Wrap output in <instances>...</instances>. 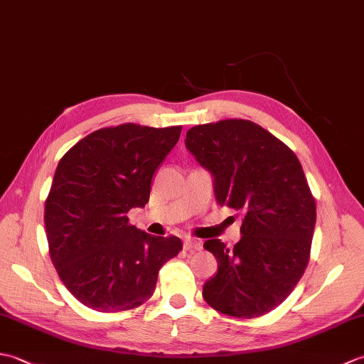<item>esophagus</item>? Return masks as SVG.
Instances as JSON below:
<instances>
[{
	"label": "esophagus",
	"mask_w": 364,
	"mask_h": 364,
	"mask_svg": "<svg viewBox=\"0 0 364 364\" xmlns=\"http://www.w3.org/2000/svg\"><path fill=\"white\" fill-rule=\"evenodd\" d=\"M184 249L189 250V252L200 250V249H202V242L197 241V239L186 237V239H184Z\"/></svg>",
	"instance_id": "obj_1"
}]
</instances>
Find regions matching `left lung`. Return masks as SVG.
<instances>
[{"label": "left lung", "mask_w": 364, "mask_h": 364, "mask_svg": "<svg viewBox=\"0 0 364 364\" xmlns=\"http://www.w3.org/2000/svg\"><path fill=\"white\" fill-rule=\"evenodd\" d=\"M186 149L214 176L220 206L242 214L241 241L203 244L218 274L203 286L215 311L250 319L284 301L310 261L316 200L299 158L257 123L227 119L191 128Z\"/></svg>", "instance_id": "obj_1"}]
</instances>
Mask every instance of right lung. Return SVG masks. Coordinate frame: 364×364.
<instances>
[{"label": "right lung", "mask_w": 364, "mask_h": 364, "mask_svg": "<svg viewBox=\"0 0 364 364\" xmlns=\"http://www.w3.org/2000/svg\"><path fill=\"white\" fill-rule=\"evenodd\" d=\"M180 134L181 127L123 123L94 131L60 158L45 200L46 239L60 280L87 308L141 306L183 249L180 237L151 236L127 215L149 202L154 170Z\"/></svg>", "instance_id": "right-lung-1"}]
</instances>
